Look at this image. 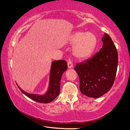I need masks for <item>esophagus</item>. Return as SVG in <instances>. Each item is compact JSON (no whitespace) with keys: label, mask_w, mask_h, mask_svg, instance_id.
I'll list each match as a JSON object with an SVG mask.
<instances>
[{"label":"esophagus","mask_w":130,"mask_h":130,"mask_svg":"<svg viewBox=\"0 0 130 130\" xmlns=\"http://www.w3.org/2000/svg\"><path fill=\"white\" fill-rule=\"evenodd\" d=\"M68 68H72L73 67V63L71 61V60H69L68 62Z\"/></svg>","instance_id":"obj_1"}]
</instances>
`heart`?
<instances>
[{"mask_svg": "<svg viewBox=\"0 0 130 130\" xmlns=\"http://www.w3.org/2000/svg\"><path fill=\"white\" fill-rule=\"evenodd\" d=\"M69 42L72 45H74L73 49L74 56L84 60L89 57L94 51L97 38L92 32L77 31L70 36Z\"/></svg>", "mask_w": 130, "mask_h": 130, "instance_id": "1", "label": "heart"}]
</instances>
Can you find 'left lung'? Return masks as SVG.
<instances>
[{
    "instance_id": "1",
    "label": "left lung",
    "mask_w": 130,
    "mask_h": 130,
    "mask_svg": "<svg viewBox=\"0 0 130 130\" xmlns=\"http://www.w3.org/2000/svg\"><path fill=\"white\" fill-rule=\"evenodd\" d=\"M102 40L103 45L99 52L74 67L79 77L81 92L90 98H99L108 92L117 72L118 55L116 46L107 34Z\"/></svg>"
}]
</instances>
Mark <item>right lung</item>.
Returning a JSON list of instances; mask_svg holds the SVG:
<instances>
[{"label":"right lung","instance_id":"right-lung-1","mask_svg":"<svg viewBox=\"0 0 130 130\" xmlns=\"http://www.w3.org/2000/svg\"><path fill=\"white\" fill-rule=\"evenodd\" d=\"M67 68V63L65 60H57L52 62L49 88L46 93L43 95L27 93L17 85L21 91L31 99L41 103H49L54 100L60 93L61 77Z\"/></svg>","mask_w":130,"mask_h":130}]
</instances>
